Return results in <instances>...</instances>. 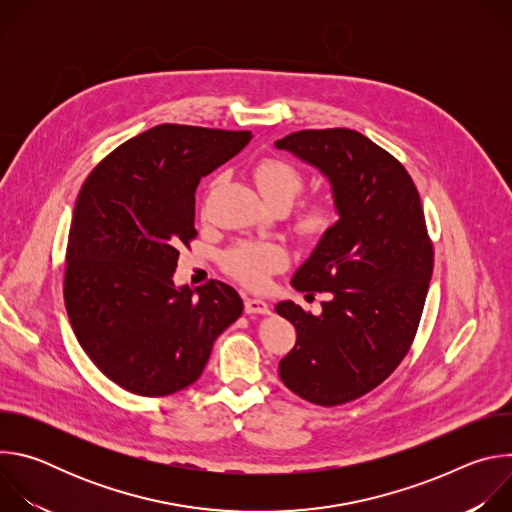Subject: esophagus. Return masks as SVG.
Returning <instances> with one entry per match:
<instances>
[{"label": "esophagus", "mask_w": 512, "mask_h": 512, "mask_svg": "<svg viewBox=\"0 0 512 512\" xmlns=\"http://www.w3.org/2000/svg\"><path fill=\"white\" fill-rule=\"evenodd\" d=\"M245 312L247 314H269V304L259 298H245Z\"/></svg>", "instance_id": "1"}]
</instances>
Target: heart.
Wrapping results in <instances>:
<instances>
[{"instance_id": "obj_1", "label": "heart", "mask_w": 512, "mask_h": 512, "mask_svg": "<svg viewBox=\"0 0 512 512\" xmlns=\"http://www.w3.org/2000/svg\"><path fill=\"white\" fill-rule=\"evenodd\" d=\"M253 180L265 200L289 206L304 190V174L283 158H261L253 166ZM338 221L336 204L328 198H318L304 204L294 221V229L302 239L316 241L332 231ZM223 265L229 275L251 289L267 285L269 275L285 265V253L281 247L271 243H239L229 249L223 257Z\"/></svg>"}]
</instances>
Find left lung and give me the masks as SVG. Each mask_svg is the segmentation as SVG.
Listing matches in <instances>:
<instances>
[{"label": "left lung", "mask_w": 512, "mask_h": 512, "mask_svg": "<svg viewBox=\"0 0 512 512\" xmlns=\"http://www.w3.org/2000/svg\"><path fill=\"white\" fill-rule=\"evenodd\" d=\"M328 176L340 221L296 271L294 287L326 294L314 316L294 302L277 314L296 328L279 360L283 385L336 407L379 387L409 352L433 271L419 192L405 166L354 129H304L277 139Z\"/></svg>", "instance_id": "8db88e82"}]
</instances>
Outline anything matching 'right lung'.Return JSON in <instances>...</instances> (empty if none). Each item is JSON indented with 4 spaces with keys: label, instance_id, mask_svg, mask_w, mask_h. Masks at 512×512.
Returning a JSON list of instances; mask_svg holds the SVG:
<instances>
[{
    "label": "right lung",
    "instance_id": "obj_1",
    "mask_svg": "<svg viewBox=\"0 0 512 512\" xmlns=\"http://www.w3.org/2000/svg\"><path fill=\"white\" fill-rule=\"evenodd\" d=\"M251 131L162 123L103 158L72 214L64 306L97 369L129 393L166 397L202 375L212 344L241 314L235 287H176L180 247L196 239L202 176L237 156Z\"/></svg>",
    "mask_w": 512,
    "mask_h": 512
}]
</instances>
